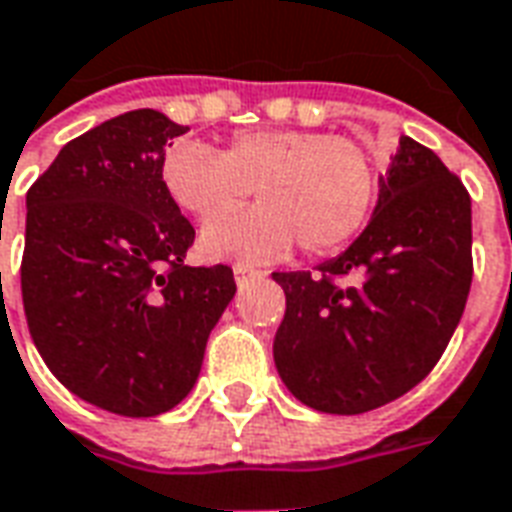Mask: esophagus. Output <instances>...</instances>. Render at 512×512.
I'll list each match as a JSON object with an SVG mask.
<instances>
[{
  "label": "esophagus",
  "mask_w": 512,
  "mask_h": 512,
  "mask_svg": "<svg viewBox=\"0 0 512 512\" xmlns=\"http://www.w3.org/2000/svg\"><path fill=\"white\" fill-rule=\"evenodd\" d=\"M259 270H253V267H248V264H237L234 267V278H237V284H242V281H248V278H259Z\"/></svg>",
  "instance_id": "1"
}]
</instances>
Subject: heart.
<instances>
[{
  "label": "heart",
  "instance_id": "b5f03b06",
  "mask_svg": "<svg viewBox=\"0 0 512 512\" xmlns=\"http://www.w3.org/2000/svg\"><path fill=\"white\" fill-rule=\"evenodd\" d=\"M162 184L198 220H211L257 190L260 206L201 231L209 259L270 262L295 242L325 256L353 242L375 209L378 170L364 146L308 129L237 134L226 151L179 140L162 157Z\"/></svg>",
  "mask_w": 512,
  "mask_h": 512
}]
</instances>
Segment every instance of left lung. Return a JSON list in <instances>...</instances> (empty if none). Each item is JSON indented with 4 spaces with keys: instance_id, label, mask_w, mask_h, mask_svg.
<instances>
[{
    "instance_id": "left-lung-1",
    "label": "left lung",
    "mask_w": 512,
    "mask_h": 512,
    "mask_svg": "<svg viewBox=\"0 0 512 512\" xmlns=\"http://www.w3.org/2000/svg\"><path fill=\"white\" fill-rule=\"evenodd\" d=\"M317 270L273 273L286 295L278 375L314 411H375L430 375L463 317L469 192L430 148L400 137L372 220Z\"/></svg>"
}]
</instances>
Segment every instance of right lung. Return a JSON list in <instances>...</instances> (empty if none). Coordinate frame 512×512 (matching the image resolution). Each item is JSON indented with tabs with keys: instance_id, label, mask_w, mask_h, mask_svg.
Returning a JSON list of instances; mask_svg holds the SVG:
<instances>
[{
	"instance_id": "right-lung-1",
	"label": "right lung",
	"mask_w": 512,
	"mask_h": 512,
	"mask_svg": "<svg viewBox=\"0 0 512 512\" xmlns=\"http://www.w3.org/2000/svg\"><path fill=\"white\" fill-rule=\"evenodd\" d=\"M187 132L132 110L71 140L27 192L21 297L32 342L79 400L159 416L195 386L237 292L226 264H184L195 228L162 184Z\"/></svg>"
}]
</instances>
